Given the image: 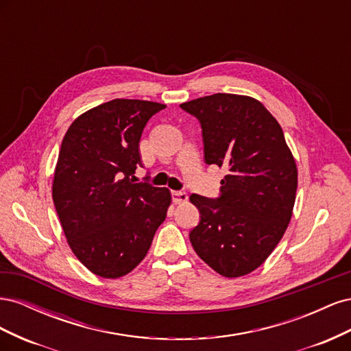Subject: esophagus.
<instances>
[{
    "mask_svg": "<svg viewBox=\"0 0 351 351\" xmlns=\"http://www.w3.org/2000/svg\"><path fill=\"white\" fill-rule=\"evenodd\" d=\"M171 197L174 204H183V202H187V195L182 190H173Z\"/></svg>",
    "mask_w": 351,
    "mask_h": 351,
    "instance_id": "esophagus-1",
    "label": "esophagus"
}]
</instances>
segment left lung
Here are the masks:
<instances>
[{"label":"left lung","instance_id":"1","mask_svg":"<svg viewBox=\"0 0 351 351\" xmlns=\"http://www.w3.org/2000/svg\"><path fill=\"white\" fill-rule=\"evenodd\" d=\"M180 108L200 124L205 164L228 169L218 197L190 196L200 214L190 243L222 277H241L261 267L289 227L294 158L281 125L256 99L215 93Z\"/></svg>","mask_w":351,"mask_h":351}]
</instances>
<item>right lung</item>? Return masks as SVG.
I'll list each match as a JSON object with an SVG mask.
<instances>
[{"mask_svg": "<svg viewBox=\"0 0 351 351\" xmlns=\"http://www.w3.org/2000/svg\"><path fill=\"white\" fill-rule=\"evenodd\" d=\"M164 108L112 99L82 114L62 139L52 199L73 253L102 278L123 277L143 261L171 204L168 189L133 176L145 125Z\"/></svg>", "mask_w": 351, "mask_h": 351, "instance_id": "obj_1", "label": "right lung"}]
</instances>
